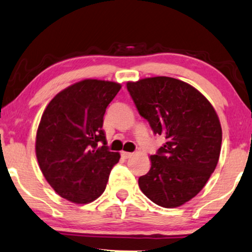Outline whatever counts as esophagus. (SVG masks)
<instances>
[{
    "mask_svg": "<svg viewBox=\"0 0 252 252\" xmlns=\"http://www.w3.org/2000/svg\"><path fill=\"white\" fill-rule=\"evenodd\" d=\"M132 156H133V153H130V152H126V151L122 152V157H123V158H125V159L130 158Z\"/></svg>",
    "mask_w": 252,
    "mask_h": 252,
    "instance_id": "34e87169",
    "label": "esophagus"
}]
</instances>
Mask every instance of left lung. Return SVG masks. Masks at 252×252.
Listing matches in <instances>:
<instances>
[{
    "instance_id": "1",
    "label": "left lung",
    "mask_w": 252,
    "mask_h": 252,
    "mask_svg": "<svg viewBox=\"0 0 252 252\" xmlns=\"http://www.w3.org/2000/svg\"><path fill=\"white\" fill-rule=\"evenodd\" d=\"M138 112L166 143L150 157L151 168L138 178L141 191L165 208L198 194L216 168L221 126L213 105L180 79L158 76L127 83Z\"/></svg>"
}]
</instances>
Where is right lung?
<instances>
[{
    "mask_svg": "<svg viewBox=\"0 0 252 252\" xmlns=\"http://www.w3.org/2000/svg\"><path fill=\"white\" fill-rule=\"evenodd\" d=\"M120 89L115 82L84 79L58 93L43 112L36 157L47 183L68 201L84 205L99 198L119 161V153L109 151L102 126Z\"/></svg>",
    "mask_w": 252,
    "mask_h": 252,
    "instance_id": "1",
    "label": "right lung"
}]
</instances>
